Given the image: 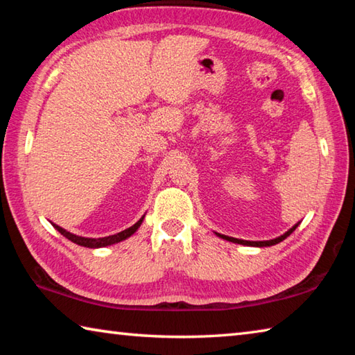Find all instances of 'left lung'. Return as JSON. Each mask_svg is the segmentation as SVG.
Returning <instances> with one entry per match:
<instances>
[{
	"instance_id": "8db88e82",
	"label": "left lung",
	"mask_w": 355,
	"mask_h": 355,
	"mask_svg": "<svg viewBox=\"0 0 355 355\" xmlns=\"http://www.w3.org/2000/svg\"><path fill=\"white\" fill-rule=\"evenodd\" d=\"M296 227H297V224L294 225V227H291L290 230H288L286 233H284V235H280L279 238H275V239H269V241H244V239H238V238H232V236H225V235H220V233H216V235H218L219 238H222V239H227V241H232V243H236V244H243V245H254V248H268V245H274V244H279L280 241H284V239L286 238V236H290L291 233L296 230Z\"/></svg>"
}]
</instances>
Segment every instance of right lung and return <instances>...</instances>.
Instances as JSON below:
<instances>
[{"mask_svg": "<svg viewBox=\"0 0 355 355\" xmlns=\"http://www.w3.org/2000/svg\"><path fill=\"white\" fill-rule=\"evenodd\" d=\"M144 220V216L142 218L136 222L135 225H131L130 228H127V230L120 232V233H116V235H111V236H105V238H84V236H78V235H73V233H70L67 230H64L62 227H59L56 224H53V227L56 228V230L61 233V235H64L67 239H70L71 243H75L78 245H84V248H91V249H97V248H105V245H111V244H116V243H120L123 241V239H127L128 236L133 235V233L137 230V228L141 227Z\"/></svg>", "mask_w": 355, "mask_h": 355, "instance_id": "right-lung-1", "label": "right lung"}]
</instances>
